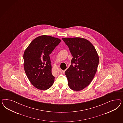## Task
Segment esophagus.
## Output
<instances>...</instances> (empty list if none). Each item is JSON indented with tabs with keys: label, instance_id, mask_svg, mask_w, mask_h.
<instances>
[{
	"label": "esophagus",
	"instance_id": "34e87169",
	"mask_svg": "<svg viewBox=\"0 0 123 123\" xmlns=\"http://www.w3.org/2000/svg\"><path fill=\"white\" fill-rule=\"evenodd\" d=\"M60 73H63V70H62L61 69H60Z\"/></svg>",
	"mask_w": 123,
	"mask_h": 123
}]
</instances>
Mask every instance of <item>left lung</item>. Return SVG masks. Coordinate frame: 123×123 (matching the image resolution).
Wrapping results in <instances>:
<instances>
[{
    "label": "left lung",
    "instance_id": "1",
    "mask_svg": "<svg viewBox=\"0 0 123 123\" xmlns=\"http://www.w3.org/2000/svg\"><path fill=\"white\" fill-rule=\"evenodd\" d=\"M60 41L58 38L41 36L34 39L24 51L25 72L31 83L38 89H48L54 82L49 55Z\"/></svg>",
    "mask_w": 123,
    "mask_h": 123
}]
</instances>
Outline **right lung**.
<instances>
[{
  "instance_id": "right-lung-1",
  "label": "right lung",
  "mask_w": 123,
  "mask_h": 123,
  "mask_svg": "<svg viewBox=\"0 0 123 123\" xmlns=\"http://www.w3.org/2000/svg\"><path fill=\"white\" fill-rule=\"evenodd\" d=\"M73 57L71 64L65 72L70 88L79 91L92 81L97 72L99 56L89 41L81 37L63 38Z\"/></svg>"
}]
</instances>
